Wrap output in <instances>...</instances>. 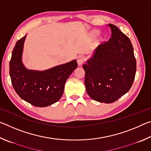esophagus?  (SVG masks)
Masks as SVG:
<instances>
[{"mask_svg": "<svg viewBox=\"0 0 151 151\" xmlns=\"http://www.w3.org/2000/svg\"><path fill=\"white\" fill-rule=\"evenodd\" d=\"M85 57H84L83 55H81V56H79V57H78L77 63L79 66L83 65V64L85 63Z\"/></svg>", "mask_w": 151, "mask_h": 151, "instance_id": "obj_1", "label": "esophagus"}]
</instances>
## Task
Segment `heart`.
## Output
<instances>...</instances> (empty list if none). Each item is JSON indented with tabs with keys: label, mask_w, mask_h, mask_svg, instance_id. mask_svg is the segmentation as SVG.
Instances as JSON below:
<instances>
[{
	"label": "heart",
	"mask_w": 151,
	"mask_h": 151,
	"mask_svg": "<svg viewBox=\"0 0 151 151\" xmlns=\"http://www.w3.org/2000/svg\"><path fill=\"white\" fill-rule=\"evenodd\" d=\"M94 35H97V32H95L94 33Z\"/></svg>",
	"instance_id": "heart-1"
}]
</instances>
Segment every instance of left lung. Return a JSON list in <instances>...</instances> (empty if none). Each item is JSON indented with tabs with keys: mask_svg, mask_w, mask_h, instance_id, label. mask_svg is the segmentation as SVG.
I'll list each match as a JSON object with an SVG mask.
<instances>
[{
	"mask_svg": "<svg viewBox=\"0 0 151 151\" xmlns=\"http://www.w3.org/2000/svg\"><path fill=\"white\" fill-rule=\"evenodd\" d=\"M108 26L111 37L96 48L93 57L83 67L89 96L101 103H111L131 88L137 62L129 38L115 25Z\"/></svg>",
	"mask_w": 151,
	"mask_h": 151,
	"instance_id": "8db88e82",
	"label": "left lung"
}]
</instances>
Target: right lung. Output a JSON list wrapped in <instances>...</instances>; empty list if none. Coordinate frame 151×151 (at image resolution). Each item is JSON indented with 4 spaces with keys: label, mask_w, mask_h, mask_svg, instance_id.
<instances>
[{
    "label": "right lung",
    "mask_w": 151,
    "mask_h": 151,
    "mask_svg": "<svg viewBox=\"0 0 151 151\" xmlns=\"http://www.w3.org/2000/svg\"><path fill=\"white\" fill-rule=\"evenodd\" d=\"M26 35L17 42L10 60L9 73L12 86L20 98L35 106L44 107L62 96L67 78L76 68V60L45 71L25 68L21 57Z\"/></svg>",
    "instance_id": "obj_1"
}]
</instances>
